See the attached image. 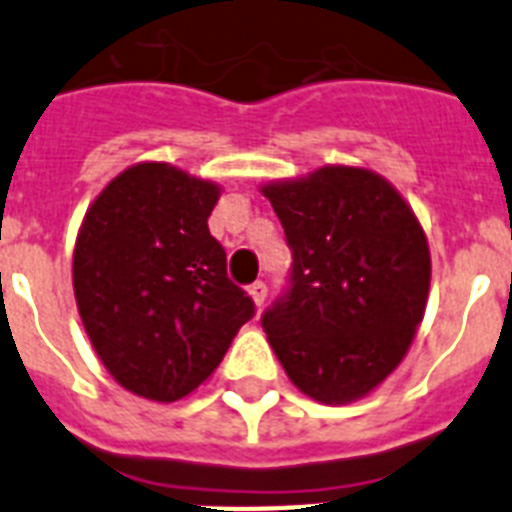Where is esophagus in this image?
I'll return each mask as SVG.
<instances>
[{
    "label": "esophagus",
    "mask_w": 512,
    "mask_h": 512,
    "mask_svg": "<svg viewBox=\"0 0 512 512\" xmlns=\"http://www.w3.org/2000/svg\"><path fill=\"white\" fill-rule=\"evenodd\" d=\"M249 296H252L255 307L260 309L265 304V296H268V286H265L263 281H255L252 286H249Z\"/></svg>",
    "instance_id": "obj_1"
}]
</instances>
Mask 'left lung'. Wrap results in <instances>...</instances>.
<instances>
[{
  "instance_id": "1",
  "label": "left lung",
  "mask_w": 512,
  "mask_h": 512,
  "mask_svg": "<svg viewBox=\"0 0 512 512\" xmlns=\"http://www.w3.org/2000/svg\"><path fill=\"white\" fill-rule=\"evenodd\" d=\"M294 255L263 315L270 349L312 401H359L403 362L424 320L432 260L422 223L364 166H322L260 187Z\"/></svg>"
}]
</instances>
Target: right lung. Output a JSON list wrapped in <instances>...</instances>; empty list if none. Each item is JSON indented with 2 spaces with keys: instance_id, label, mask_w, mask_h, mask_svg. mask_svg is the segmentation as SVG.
I'll use <instances>...</instances> for the list:
<instances>
[{
  "instance_id": "obj_1",
  "label": "right lung",
  "mask_w": 512,
  "mask_h": 512,
  "mask_svg": "<svg viewBox=\"0 0 512 512\" xmlns=\"http://www.w3.org/2000/svg\"><path fill=\"white\" fill-rule=\"evenodd\" d=\"M221 187L163 161L117 174L72 255L83 328L124 390L171 403L213 375L255 304L226 276L208 216Z\"/></svg>"
}]
</instances>
